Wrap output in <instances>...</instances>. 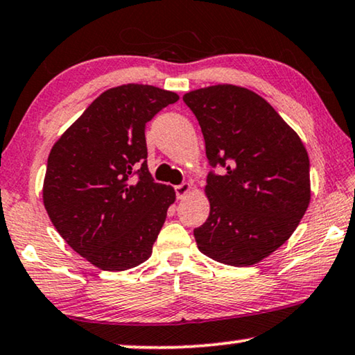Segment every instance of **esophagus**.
<instances>
[{"label": "esophagus", "mask_w": 355, "mask_h": 355, "mask_svg": "<svg viewBox=\"0 0 355 355\" xmlns=\"http://www.w3.org/2000/svg\"><path fill=\"white\" fill-rule=\"evenodd\" d=\"M189 191H191V187H189V183H182V184H177V187H175L177 199H183Z\"/></svg>", "instance_id": "1"}]
</instances>
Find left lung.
<instances>
[{"mask_svg": "<svg viewBox=\"0 0 355 355\" xmlns=\"http://www.w3.org/2000/svg\"><path fill=\"white\" fill-rule=\"evenodd\" d=\"M183 102L199 121L211 167L210 214L194 230L199 250L230 266L261 261L308 209V153L277 111L248 89L218 84L184 94Z\"/></svg>", "mask_w": 355, "mask_h": 355, "instance_id": "obj_1", "label": "left lung"}]
</instances>
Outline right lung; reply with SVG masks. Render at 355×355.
I'll return each mask as SVG.
<instances>
[{"label":"right lung","instance_id":"add662e5","mask_svg":"<svg viewBox=\"0 0 355 355\" xmlns=\"http://www.w3.org/2000/svg\"><path fill=\"white\" fill-rule=\"evenodd\" d=\"M177 100L155 86L113 87L52 146L42 188L47 215L100 269L124 271L151 257L175 191L148 171L145 129Z\"/></svg>","mask_w":355,"mask_h":355}]
</instances>
